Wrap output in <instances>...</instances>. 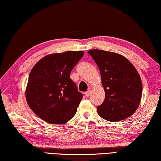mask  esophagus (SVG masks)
Returning a JSON list of instances; mask_svg holds the SVG:
<instances>
[{"label":"esophagus","mask_w":161,"mask_h":161,"mask_svg":"<svg viewBox=\"0 0 161 161\" xmlns=\"http://www.w3.org/2000/svg\"><path fill=\"white\" fill-rule=\"evenodd\" d=\"M90 93H91V91L90 90H87V92H85V95H86V97H89L90 95Z\"/></svg>","instance_id":"esophagus-1"}]
</instances>
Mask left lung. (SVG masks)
I'll list each match as a JSON object with an SVG mask.
<instances>
[{
	"instance_id": "obj_1",
	"label": "left lung",
	"mask_w": 161,
	"mask_h": 161,
	"mask_svg": "<svg viewBox=\"0 0 161 161\" xmlns=\"http://www.w3.org/2000/svg\"><path fill=\"white\" fill-rule=\"evenodd\" d=\"M88 54L98 66L105 99L98 106V114L108 121L130 117L137 110L142 98V83L137 69L125 57L101 50Z\"/></svg>"
}]
</instances>
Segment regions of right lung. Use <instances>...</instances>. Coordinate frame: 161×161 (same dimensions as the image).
<instances>
[{
	"label": "right lung",
	"mask_w": 161,
	"mask_h": 161,
	"mask_svg": "<svg viewBox=\"0 0 161 161\" xmlns=\"http://www.w3.org/2000/svg\"><path fill=\"white\" fill-rule=\"evenodd\" d=\"M83 54V51L48 54L31 69L26 99L31 110L45 122L64 124L76 113L83 95L70 73Z\"/></svg>",
	"instance_id": "1"
}]
</instances>
